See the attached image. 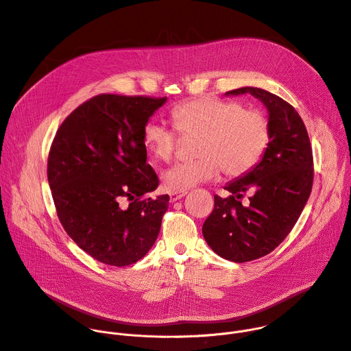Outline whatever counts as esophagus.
I'll use <instances>...</instances> for the list:
<instances>
[{
    "mask_svg": "<svg viewBox=\"0 0 351 351\" xmlns=\"http://www.w3.org/2000/svg\"><path fill=\"white\" fill-rule=\"evenodd\" d=\"M186 194H187V191H173L169 194V198H171V202H178V199H180Z\"/></svg>",
    "mask_w": 351,
    "mask_h": 351,
    "instance_id": "esophagus-1",
    "label": "esophagus"
}]
</instances>
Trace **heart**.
Returning <instances> with one entry per match:
<instances>
[{
  "instance_id": "heart-1",
  "label": "heart",
  "mask_w": 351,
  "mask_h": 351,
  "mask_svg": "<svg viewBox=\"0 0 351 351\" xmlns=\"http://www.w3.org/2000/svg\"><path fill=\"white\" fill-rule=\"evenodd\" d=\"M175 129L182 136H197V158L176 162L162 175L168 191H186L211 180L222 168L228 178H240L253 171L263 160L271 138L267 115L244 110L237 101L217 97L190 99L171 111ZM147 149L160 161H169L178 145V133L157 121L143 128Z\"/></svg>"
}]
</instances>
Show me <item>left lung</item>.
<instances>
[{
    "label": "left lung",
    "instance_id": "obj_1",
    "mask_svg": "<svg viewBox=\"0 0 351 351\" xmlns=\"http://www.w3.org/2000/svg\"><path fill=\"white\" fill-rule=\"evenodd\" d=\"M252 94L268 110L271 138L260 164L214 195V210L203 225L208 245L225 260L247 263L261 258L285 240L311 194L314 160L306 125L283 98L258 88L241 87L226 94ZM252 192L250 204L239 202Z\"/></svg>",
    "mask_w": 351,
    "mask_h": 351
}]
</instances>
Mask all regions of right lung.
<instances>
[{
    "label": "right lung",
    "mask_w": 351,
    "mask_h": 351,
    "mask_svg": "<svg viewBox=\"0 0 351 351\" xmlns=\"http://www.w3.org/2000/svg\"><path fill=\"white\" fill-rule=\"evenodd\" d=\"M167 97L98 94L62 122L47 176L69 237L97 261L128 267L156 243L169 195L153 199L158 176L147 164L143 128Z\"/></svg>",
    "instance_id": "add662e5"
}]
</instances>
